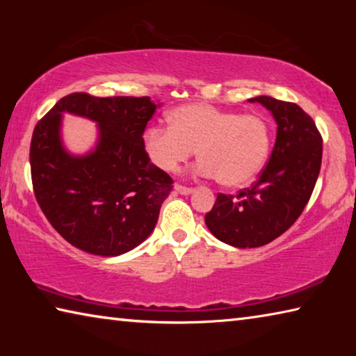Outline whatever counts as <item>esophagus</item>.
<instances>
[{"label": "esophagus", "mask_w": 356, "mask_h": 356, "mask_svg": "<svg viewBox=\"0 0 356 356\" xmlns=\"http://www.w3.org/2000/svg\"><path fill=\"white\" fill-rule=\"evenodd\" d=\"M174 190H176L177 193H180V195H184V196H188V195H191L193 191V188H188V186H182V185H179V184H176L174 185Z\"/></svg>", "instance_id": "1"}]
</instances>
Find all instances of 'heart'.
Masks as SVG:
<instances>
[{
	"label": "heart",
	"mask_w": 356,
	"mask_h": 356,
	"mask_svg": "<svg viewBox=\"0 0 356 356\" xmlns=\"http://www.w3.org/2000/svg\"><path fill=\"white\" fill-rule=\"evenodd\" d=\"M170 124L150 125L143 134V147L161 171H176L196 149L201 176L218 177L221 185L238 188L248 185L267 161L272 131L257 114L188 104L170 113Z\"/></svg>",
	"instance_id": "1"
}]
</instances>
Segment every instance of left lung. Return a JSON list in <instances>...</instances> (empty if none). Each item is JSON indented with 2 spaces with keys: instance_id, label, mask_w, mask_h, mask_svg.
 <instances>
[{
  "instance_id": "left-lung-1",
  "label": "left lung",
  "mask_w": 356,
  "mask_h": 356,
  "mask_svg": "<svg viewBox=\"0 0 356 356\" xmlns=\"http://www.w3.org/2000/svg\"><path fill=\"white\" fill-rule=\"evenodd\" d=\"M272 113L276 141L257 182L237 197L216 196L206 215L212 236L234 248H259L291 227L314 190L322 163V136L298 105L268 95L250 99Z\"/></svg>"
}]
</instances>
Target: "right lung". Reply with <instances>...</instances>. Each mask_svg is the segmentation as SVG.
Listing matches in <instances>:
<instances>
[{"mask_svg":"<svg viewBox=\"0 0 356 356\" xmlns=\"http://www.w3.org/2000/svg\"><path fill=\"white\" fill-rule=\"evenodd\" d=\"M149 97H63L35 125L29 161L34 195L51 226L84 252L116 257L154 232L172 179L149 160L143 134L156 108ZM64 113L98 124V140L74 154L62 140Z\"/></svg>","mask_w":356,"mask_h":356,"instance_id":"1","label":"right lung"}]
</instances>
